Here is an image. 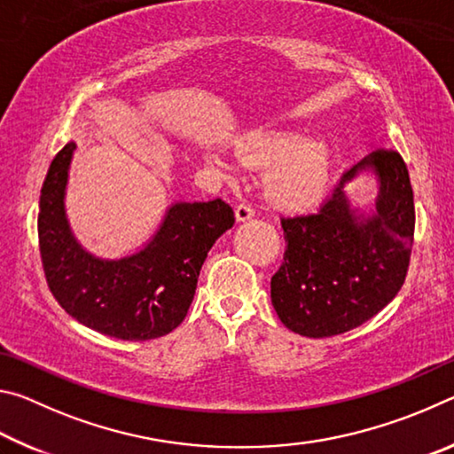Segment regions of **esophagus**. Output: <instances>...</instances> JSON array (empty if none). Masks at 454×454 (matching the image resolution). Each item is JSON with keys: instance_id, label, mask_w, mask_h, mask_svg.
<instances>
[{"instance_id": "34e87169", "label": "esophagus", "mask_w": 454, "mask_h": 454, "mask_svg": "<svg viewBox=\"0 0 454 454\" xmlns=\"http://www.w3.org/2000/svg\"><path fill=\"white\" fill-rule=\"evenodd\" d=\"M254 208H252V206L248 204V202H242L240 206H236V220L238 222H246V220H250L252 216H254Z\"/></svg>"}]
</instances>
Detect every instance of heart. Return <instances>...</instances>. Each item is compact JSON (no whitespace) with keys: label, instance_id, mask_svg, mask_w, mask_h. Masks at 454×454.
Wrapping results in <instances>:
<instances>
[{"label":"heart","instance_id":"obj_1","mask_svg":"<svg viewBox=\"0 0 454 454\" xmlns=\"http://www.w3.org/2000/svg\"><path fill=\"white\" fill-rule=\"evenodd\" d=\"M236 156L246 166L270 170L266 178V196L280 208H304L326 186V144L318 137H306L298 129L246 134L236 142ZM208 160L220 170L234 172V166L216 152H210Z\"/></svg>","mask_w":454,"mask_h":454}]
</instances>
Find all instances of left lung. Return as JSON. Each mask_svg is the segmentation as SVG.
<instances>
[{
  "label": "left lung",
  "mask_w": 454,
  "mask_h": 454,
  "mask_svg": "<svg viewBox=\"0 0 454 454\" xmlns=\"http://www.w3.org/2000/svg\"><path fill=\"white\" fill-rule=\"evenodd\" d=\"M360 169L380 178L375 214L358 215L343 184ZM284 260L270 280L282 325L309 338L336 336L371 320L398 294L411 262L414 200L404 160L376 150L342 174L317 212L282 218Z\"/></svg>",
  "instance_id": "1"
}]
</instances>
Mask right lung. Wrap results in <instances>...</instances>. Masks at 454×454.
Returning a JSON list of instances; mask_svg holds the SVG:
<instances>
[{"instance_id": "obj_1", "label": "right lung", "mask_w": 454, "mask_h": 454, "mask_svg": "<svg viewBox=\"0 0 454 454\" xmlns=\"http://www.w3.org/2000/svg\"><path fill=\"white\" fill-rule=\"evenodd\" d=\"M75 144L51 160L40 196L37 236L45 280L72 318L120 340H152L186 318L200 268L234 224L224 200L178 202L140 252L118 260L91 256L66 218V184Z\"/></svg>"}]
</instances>
